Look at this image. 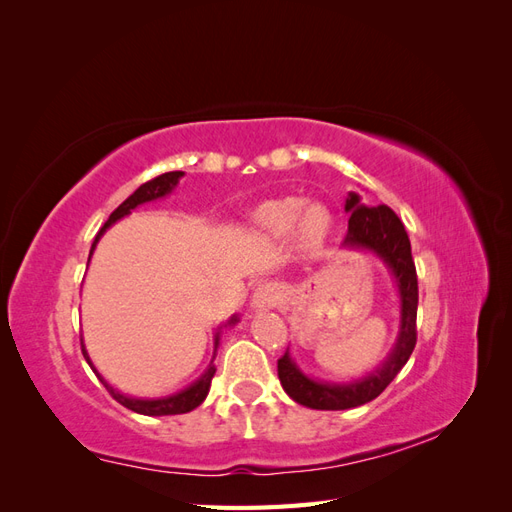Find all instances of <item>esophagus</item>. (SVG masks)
I'll list each match as a JSON object with an SVG mask.
<instances>
[{
  "label": "esophagus",
  "instance_id": "34e87169",
  "mask_svg": "<svg viewBox=\"0 0 512 512\" xmlns=\"http://www.w3.org/2000/svg\"><path fill=\"white\" fill-rule=\"evenodd\" d=\"M282 286L280 284H260L252 297V307L258 309V312H267V309H273L275 305H280L282 301Z\"/></svg>",
  "mask_w": 512,
  "mask_h": 512
}]
</instances>
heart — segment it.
<instances>
[{
  "label": "heart",
  "mask_w": 512,
  "mask_h": 512,
  "mask_svg": "<svg viewBox=\"0 0 512 512\" xmlns=\"http://www.w3.org/2000/svg\"><path fill=\"white\" fill-rule=\"evenodd\" d=\"M331 211L320 203L303 198H280L262 205L254 215V228L260 237L286 239L290 232L305 250H316L331 232Z\"/></svg>",
  "instance_id": "heart-1"
}]
</instances>
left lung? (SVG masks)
<instances>
[{
  "label": "left lung",
  "mask_w": 512,
  "mask_h": 512,
  "mask_svg": "<svg viewBox=\"0 0 512 512\" xmlns=\"http://www.w3.org/2000/svg\"><path fill=\"white\" fill-rule=\"evenodd\" d=\"M346 213H350V220L348 235L342 243L344 250H365L376 254L393 275L399 294V333L391 354L386 356L380 367L359 380L344 384L305 376L299 365L294 363L290 350H286L282 359L277 361V376H280L288 397L312 410H348L376 399L393 382L401 367L408 363L416 346L418 282L404 224L393 209L386 205L367 207L361 203V196L354 192L346 198Z\"/></svg>",
  "instance_id": "8db88e82"
}]
</instances>
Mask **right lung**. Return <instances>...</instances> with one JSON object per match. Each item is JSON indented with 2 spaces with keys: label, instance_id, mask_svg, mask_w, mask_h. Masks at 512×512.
<instances>
[{
  "label": "right lung",
  "instance_id": "right-lung-1",
  "mask_svg": "<svg viewBox=\"0 0 512 512\" xmlns=\"http://www.w3.org/2000/svg\"><path fill=\"white\" fill-rule=\"evenodd\" d=\"M183 175H185L183 170H173V173H164V175H160V177H156V179H151V181L143 183L141 188H138L132 196H128L126 200H123V203H121V205L111 213V218H108V220H106V224L100 228V232L96 235L94 243H91L89 260H91V254H94V250H96V245H98L100 237H102L104 232H106V228H111L117 220L126 218V215H130V213H132V209H136L138 205H145V203H151V200H158V198H164V196H168V194H173V190L177 188V183H179V179H181ZM237 322H239V316H232V318L224 324V327H235ZM220 331H222V327H218V333H215L213 359H215V350H218V346H220ZM81 348H83L85 361L89 363V367H91V369H94V374H96V376H98V380L106 386V391L113 395V399H117L119 404H121V406H126L128 410H132V412H136V414H145V416L185 414V412H190V410L198 408V406L203 404V401H205V397L209 395L211 378L215 376V365H213V359H211L209 367L205 369V374L200 376L194 384H190L188 389H183V391H179V393H175V395H168V397H158V399L130 397V395H123L121 391L113 389V386L108 384V382L98 374L96 365L91 363L89 354H87V350H85L83 339H81Z\"/></svg>",
  "mask_w": 512,
  "mask_h": 512
}]
</instances>
